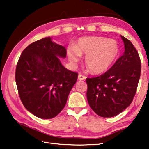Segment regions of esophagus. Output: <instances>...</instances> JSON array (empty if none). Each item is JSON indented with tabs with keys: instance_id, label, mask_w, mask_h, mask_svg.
<instances>
[{
	"instance_id": "obj_1",
	"label": "esophagus",
	"mask_w": 149,
	"mask_h": 149,
	"mask_svg": "<svg viewBox=\"0 0 149 149\" xmlns=\"http://www.w3.org/2000/svg\"><path fill=\"white\" fill-rule=\"evenodd\" d=\"M85 79H86V77H85L84 75H83L81 74H79L78 75V79L80 80V81H81V80H84Z\"/></svg>"
}]
</instances>
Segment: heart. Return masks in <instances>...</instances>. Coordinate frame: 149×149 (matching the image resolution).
I'll list each match as a JSON object with an SVG mask.
<instances>
[{
    "label": "heart",
    "mask_w": 149,
    "mask_h": 149,
    "mask_svg": "<svg viewBox=\"0 0 149 149\" xmlns=\"http://www.w3.org/2000/svg\"><path fill=\"white\" fill-rule=\"evenodd\" d=\"M120 53L118 42L113 39L101 36L82 37L75 46L67 49V56L73 64L86 55L85 62L93 74H101L107 71L117 60Z\"/></svg>",
    "instance_id": "1"
}]
</instances>
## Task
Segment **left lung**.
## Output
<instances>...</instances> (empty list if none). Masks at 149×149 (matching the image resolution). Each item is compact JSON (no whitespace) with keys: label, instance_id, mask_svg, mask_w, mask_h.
Segmentation results:
<instances>
[{"label":"left lung","instance_id":"8db88e82","mask_svg":"<svg viewBox=\"0 0 149 149\" xmlns=\"http://www.w3.org/2000/svg\"><path fill=\"white\" fill-rule=\"evenodd\" d=\"M125 52L105 74L87 78V99L92 110L102 117H115L131 104L141 75V60L128 39L121 36Z\"/></svg>","mask_w":149,"mask_h":149}]
</instances>
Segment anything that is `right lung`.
Here are the masks:
<instances>
[{"label":"right lung","instance_id":"obj_1","mask_svg":"<svg viewBox=\"0 0 149 149\" xmlns=\"http://www.w3.org/2000/svg\"><path fill=\"white\" fill-rule=\"evenodd\" d=\"M66 49L44 38L24 49L16 65L15 79L24 107L41 119H52L61 112L78 74L66 69L59 58Z\"/></svg>","mask_w":149,"mask_h":149}]
</instances>
